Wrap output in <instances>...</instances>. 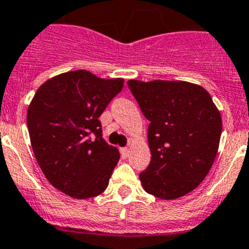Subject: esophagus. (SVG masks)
Returning a JSON list of instances; mask_svg holds the SVG:
<instances>
[{"instance_id": "1", "label": "esophagus", "mask_w": 249, "mask_h": 249, "mask_svg": "<svg viewBox=\"0 0 249 249\" xmlns=\"http://www.w3.org/2000/svg\"><path fill=\"white\" fill-rule=\"evenodd\" d=\"M120 153H122L123 159H126V158L129 157V149L127 148H122L120 149Z\"/></svg>"}]
</instances>
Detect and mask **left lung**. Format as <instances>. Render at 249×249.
I'll return each instance as SVG.
<instances>
[{
  "instance_id": "obj_1",
  "label": "left lung",
  "mask_w": 249,
  "mask_h": 249,
  "mask_svg": "<svg viewBox=\"0 0 249 249\" xmlns=\"http://www.w3.org/2000/svg\"><path fill=\"white\" fill-rule=\"evenodd\" d=\"M150 124L151 160L139 174L146 193L177 199L196 189L214 163L222 118L209 92L187 81L129 80Z\"/></svg>"
}]
</instances>
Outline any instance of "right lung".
Returning a JSON list of instances; mask_svg holds the SVG:
<instances>
[{"label":"right lung","mask_w":249,"mask_h":249,"mask_svg":"<svg viewBox=\"0 0 249 249\" xmlns=\"http://www.w3.org/2000/svg\"><path fill=\"white\" fill-rule=\"evenodd\" d=\"M123 86V79L76 70L47 80L35 94L27 110L32 150L62 193L85 199L107 189L120 153L104 140L99 118Z\"/></svg>","instance_id":"1"}]
</instances>
